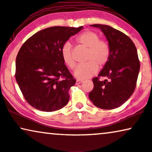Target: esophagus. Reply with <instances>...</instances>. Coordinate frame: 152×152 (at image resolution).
Returning <instances> with one entry per match:
<instances>
[{
  "mask_svg": "<svg viewBox=\"0 0 152 152\" xmlns=\"http://www.w3.org/2000/svg\"><path fill=\"white\" fill-rule=\"evenodd\" d=\"M83 82V80H79V79L76 80V84H77V85H78V84L82 83Z\"/></svg>",
  "mask_w": 152,
  "mask_h": 152,
  "instance_id": "34e87169",
  "label": "esophagus"
}]
</instances>
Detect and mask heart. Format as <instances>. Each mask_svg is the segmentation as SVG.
I'll return each instance as SVG.
<instances>
[{"label":"heart","instance_id":"heart-1","mask_svg":"<svg viewBox=\"0 0 152 152\" xmlns=\"http://www.w3.org/2000/svg\"><path fill=\"white\" fill-rule=\"evenodd\" d=\"M76 41L88 48L86 57L88 62L80 64L74 72V75L79 79H86L95 74L99 66H103L110 57V46L107 41L99 39L98 34L93 31L83 32L76 38ZM61 55L64 62L70 69H74L76 61L73 55L72 48L69 42L65 43L61 49Z\"/></svg>","mask_w":152,"mask_h":152}]
</instances>
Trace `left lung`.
Instances as JSON below:
<instances>
[{
	"label": "left lung",
	"instance_id": "1",
	"mask_svg": "<svg viewBox=\"0 0 152 152\" xmlns=\"http://www.w3.org/2000/svg\"><path fill=\"white\" fill-rule=\"evenodd\" d=\"M90 26L103 32L111 53L98 76L93 78L94 88L89 93V98L99 108H117L130 98L135 89L140 67L137 49L132 40L120 31L107 25ZM99 76H107L109 80L101 82Z\"/></svg>",
	"mask_w": 152,
	"mask_h": 152
}]
</instances>
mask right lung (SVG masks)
Returning a JSON list of instances; mask_svg holds the SVG:
<instances>
[{"label": "right lung", "mask_w": 152, "mask_h": 152, "mask_svg": "<svg viewBox=\"0 0 152 152\" xmlns=\"http://www.w3.org/2000/svg\"><path fill=\"white\" fill-rule=\"evenodd\" d=\"M83 28L52 26L34 34L22 45L16 58L15 78L31 106L53 111L69 102V90L76 80L64 64L61 49Z\"/></svg>", "instance_id": "obj_1"}]
</instances>
